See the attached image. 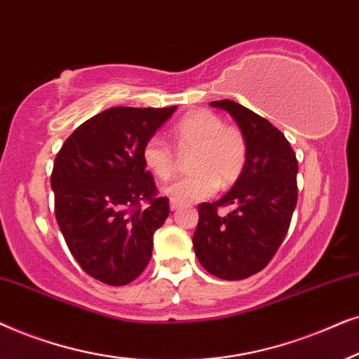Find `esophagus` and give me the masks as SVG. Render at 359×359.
Masks as SVG:
<instances>
[{
  "label": "esophagus",
  "mask_w": 359,
  "mask_h": 359,
  "mask_svg": "<svg viewBox=\"0 0 359 359\" xmlns=\"http://www.w3.org/2000/svg\"><path fill=\"white\" fill-rule=\"evenodd\" d=\"M177 208H180V203L175 202V200H170V210H172V212H175Z\"/></svg>",
  "instance_id": "1"
}]
</instances>
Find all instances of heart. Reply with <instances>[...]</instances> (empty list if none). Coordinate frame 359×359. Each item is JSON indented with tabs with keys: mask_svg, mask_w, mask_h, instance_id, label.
Masks as SVG:
<instances>
[{
	"mask_svg": "<svg viewBox=\"0 0 359 359\" xmlns=\"http://www.w3.org/2000/svg\"><path fill=\"white\" fill-rule=\"evenodd\" d=\"M172 140L180 154L190 156L194 172L177 180L165 194L180 203L197 202L217 192L218 185L235 184L248 162V141L240 128L224 124L210 109H194L172 128ZM142 161L157 179L169 180L177 170V154L159 136L142 146Z\"/></svg>",
	"mask_w": 359,
	"mask_h": 359,
	"instance_id": "heart-1",
	"label": "heart"
}]
</instances>
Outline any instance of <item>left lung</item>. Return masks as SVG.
Returning a JSON list of instances; mask_svg holds the SVG:
<instances>
[{
    "label": "left lung",
    "instance_id": "left-lung-1",
    "mask_svg": "<svg viewBox=\"0 0 359 359\" xmlns=\"http://www.w3.org/2000/svg\"><path fill=\"white\" fill-rule=\"evenodd\" d=\"M231 114L248 141V162L231 190L198 205L195 256L212 276L246 279L264 269L283 245L297 205V159L276 126L233 100L210 102ZM232 208L219 215V208Z\"/></svg>",
    "mask_w": 359,
    "mask_h": 359
}]
</instances>
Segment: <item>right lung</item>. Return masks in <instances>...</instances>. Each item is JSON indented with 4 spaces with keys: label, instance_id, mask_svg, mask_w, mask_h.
I'll return each mask as SVG.
<instances>
[{
    "label": "right lung",
    "instance_id": "add662e5",
    "mask_svg": "<svg viewBox=\"0 0 359 359\" xmlns=\"http://www.w3.org/2000/svg\"><path fill=\"white\" fill-rule=\"evenodd\" d=\"M175 107L104 109L80 124L55 156V218L72 256L93 279L126 285L149 264L152 236L169 217L142 146Z\"/></svg>",
    "mask_w": 359,
    "mask_h": 359
}]
</instances>
